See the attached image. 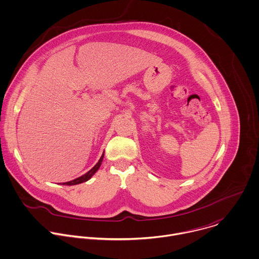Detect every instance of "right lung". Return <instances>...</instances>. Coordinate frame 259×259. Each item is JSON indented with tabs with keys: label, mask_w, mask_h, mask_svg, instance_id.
<instances>
[{
	"label": "right lung",
	"mask_w": 259,
	"mask_h": 259,
	"mask_svg": "<svg viewBox=\"0 0 259 259\" xmlns=\"http://www.w3.org/2000/svg\"><path fill=\"white\" fill-rule=\"evenodd\" d=\"M103 158H104V153L102 154V156H101L100 160L98 161V163H97L91 170H89L87 174H84L83 176H81V177H79V178H77V179H75V180H73V181H70V182H67V183H63L62 185H65V186H74V185H78V184H81V183H84V182L89 181V180L95 175V172L100 168L101 163H102V161H103Z\"/></svg>",
	"instance_id": "right-lung-1"
}]
</instances>
